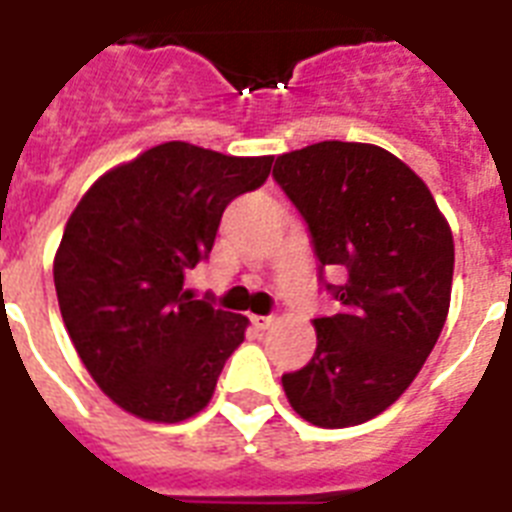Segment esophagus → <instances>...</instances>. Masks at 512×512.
<instances>
[{"label":"esophagus","instance_id":"obj_1","mask_svg":"<svg viewBox=\"0 0 512 512\" xmlns=\"http://www.w3.org/2000/svg\"><path fill=\"white\" fill-rule=\"evenodd\" d=\"M276 321V316H252V324H255V329H268Z\"/></svg>","mask_w":512,"mask_h":512}]
</instances>
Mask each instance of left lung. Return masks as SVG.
<instances>
[{"label":"left lung","mask_w":512,"mask_h":512,"mask_svg":"<svg viewBox=\"0 0 512 512\" xmlns=\"http://www.w3.org/2000/svg\"><path fill=\"white\" fill-rule=\"evenodd\" d=\"M273 180L303 215L321 287L340 303L313 319L316 353L281 385L303 420L361 425L412 385L444 329L452 231L428 185L380 146L324 140L279 156ZM324 267L345 270L346 284L329 285Z\"/></svg>","instance_id":"left-lung-1"}]
</instances>
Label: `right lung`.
<instances>
[{
	"instance_id": "obj_1",
	"label": "right lung",
	"mask_w": 512,
	"mask_h": 512,
	"mask_svg": "<svg viewBox=\"0 0 512 512\" xmlns=\"http://www.w3.org/2000/svg\"><path fill=\"white\" fill-rule=\"evenodd\" d=\"M271 164L172 140L106 172L68 217L52 268L63 324L124 412L180 422L209 404L249 321L191 300L185 273L209 257L225 207L260 188Z\"/></svg>"
}]
</instances>
